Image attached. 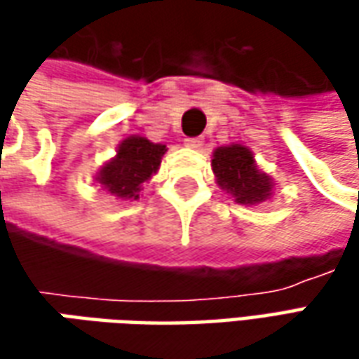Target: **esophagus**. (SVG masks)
<instances>
[{"instance_id":"1","label":"esophagus","mask_w":359,"mask_h":359,"mask_svg":"<svg viewBox=\"0 0 359 359\" xmlns=\"http://www.w3.org/2000/svg\"><path fill=\"white\" fill-rule=\"evenodd\" d=\"M201 145H203V142L200 137H187L186 140V147H189V149H200Z\"/></svg>"}]
</instances>
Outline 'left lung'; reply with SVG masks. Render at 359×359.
<instances>
[{
	"label": "left lung",
	"instance_id": "1",
	"mask_svg": "<svg viewBox=\"0 0 359 359\" xmlns=\"http://www.w3.org/2000/svg\"><path fill=\"white\" fill-rule=\"evenodd\" d=\"M215 182L240 205H259L273 194V177L257 168L254 151L241 144L215 147L212 154Z\"/></svg>",
	"mask_w": 359,
	"mask_h": 359
}]
</instances>
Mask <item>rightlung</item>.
<instances>
[{
	"label": "right lung",
	"mask_w": 359,
	"mask_h": 359,
	"mask_svg": "<svg viewBox=\"0 0 359 359\" xmlns=\"http://www.w3.org/2000/svg\"><path fill=\"white\" fill-rule=\"evenodd\" d=\"M165 151L168 147L163 144H154L142 135H130L119 142L116 156L107 159L95 173V182L116 200H140L142 186L158 173Z\"/></svg>",
	"instance_id": "obj_1"
}]
</instances>
